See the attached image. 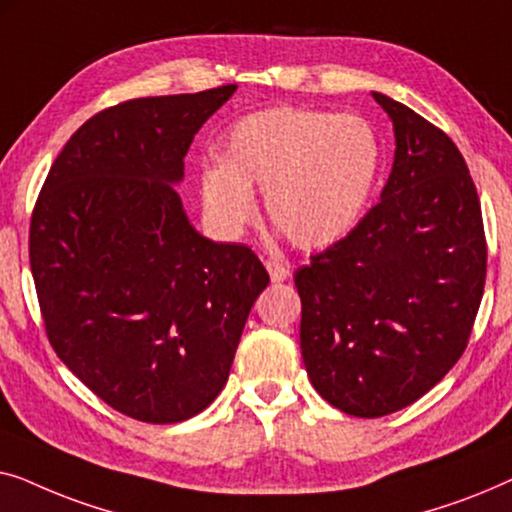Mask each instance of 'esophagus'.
I'll return each instance as SVG.
<instances>
[{"mask_svg":"<svg viewBox=\"0 0 512 512\" xmlns=\"http://www.w3.org/2000/svg\"><path fill=\"white\" fill-rule=\"evenodd\" d=\"M265 268H268L272 282H286V279L291 277V270H289V265H286V263L265 261Z\"/></svg>","mask_w":512,"mask_h":512,"instance_id":"34e87169","label":"esophagus"}]
</instances>
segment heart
Wrapping results in <instances>:
<instances>
[{"mask_svg":"<svg viewBox=\"0 0 512 512\" xmlns=\"http://www.w3.org/2000/svg\"><path fill=\"white\" fill-rule=\"evenodd\" d=\"M375 125L356 114L272 107L228 130L223 160L200 174L202 207L221 233L237 235L265 193L272 226L300 249H326L363 219L382 172Z\"/></svg>","mask_w":512,"mask_h":512,"instance_id":"obj_1","label":"heart"}]
</instances>
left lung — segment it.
Returning a JSON list of instances; mask_svg holds the SVG:
<instances>
[{"instance_id": "1", "label": "left lung", "mask_w": 512, "mask_h": 512, "mask_svg": "<svg viewBox=\"0 0 512 512\" xmlns=\"http://www.w3.org/2000/svg\"><path fill=\"white\" fill-rule=\"evenodd\" d=\"M394 167L380 202L296 282L312 387L354 417H384L436 387L464 354L487 275L466 160L443 130L382 93Z\"/></svg>"}]
</instances>
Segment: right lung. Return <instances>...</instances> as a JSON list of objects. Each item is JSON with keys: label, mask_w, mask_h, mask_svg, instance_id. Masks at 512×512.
<instances>
[{"label": "right lung", "mask_w": 512, "mask_h": 512, "mask_svg": "<svg viewBox=\"0 0 512 512\" xmlns=\"http://www.w3.org/2000/svg\"><path fill=\"white\" fill-rule=\"evenodd\" d=\"M139 97L69 137L30 223V265L60 361L149 424L198 415L226 387L270 277L244 244L191 226L174 186L202 123L235 93Z\"/></svg>", "instance_id": "right-lung-1"}]
</instances>
